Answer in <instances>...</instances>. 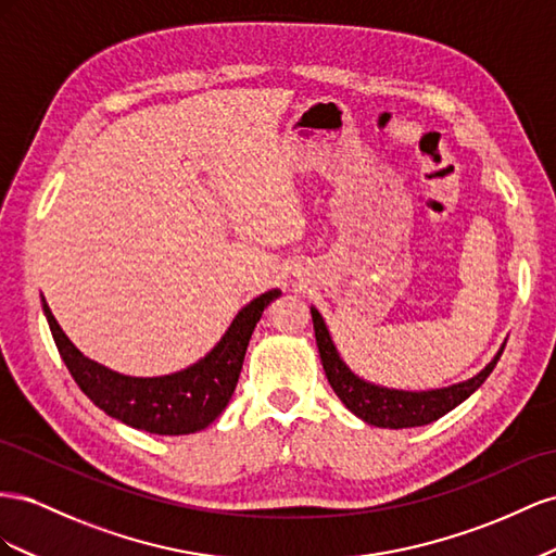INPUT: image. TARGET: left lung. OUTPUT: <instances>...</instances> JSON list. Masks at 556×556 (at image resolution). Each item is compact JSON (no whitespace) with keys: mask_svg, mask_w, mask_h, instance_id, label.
Here are the masks:
<instances>
[{"mask_svg":"<svg viewBox=\"0 0 556 556\" xmlns=\"http://www.w3.org/2000/svg\"><path fill=\"white\" fill-rule=\"evenodd\" d=\"M309 314L314 324L316 346H319V356H321L330 389L336 391L342 405L352 412V415L379 428L424 426L440 419L442 415H447V412H452L456 405H462L484 384V379L491 375V370L496 368V363L507 342L505 340L501 344L494 358H491L478 375L464 379V382L440 387V389H426V391L393 389L384 384H375L370 379H363L361 375H356L352 368H349L344 358L340 356L336 342H332L330 330L319 309L312 305Z\"/></svg>","mask_w":556,"mask_h":556,"instance_id":"left-lung-1","label":"left lung"}]
</instances>
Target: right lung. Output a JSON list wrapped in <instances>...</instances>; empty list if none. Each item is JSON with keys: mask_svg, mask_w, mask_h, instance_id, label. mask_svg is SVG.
Here are the masks:
<instances>
[{"mask_svg": "<svg viewBox=\"0 0 556 556\" xmlns=\"http://www.w3.org/2000/svg\"><path fill=\"white\" fill-rule=\"evenodd\" d=\"M281 291H265L235 314L220 340L193 366L161 377H132L111 370L78 352L41 295L58 352L88 399L109 417L155 435H188L207 428L232 399L253 328Z\"/></svg>", "mask_w": 556, "mask_h": 556, "instance_id": "obj_1", "label": "right lung"}]
</instances>
